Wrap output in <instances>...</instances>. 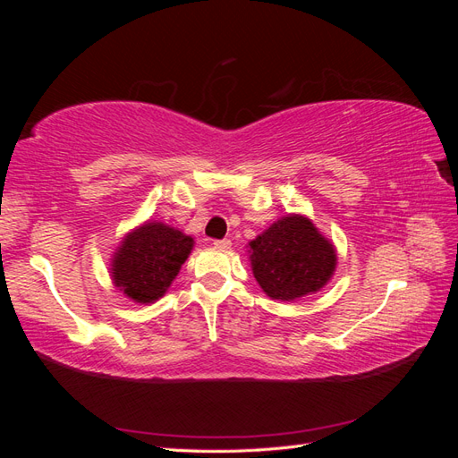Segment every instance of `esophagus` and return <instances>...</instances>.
<instances>
[{
	"label": "esophagus",
	"mask_w": 458,
	"mask_h": 458,
	"mask_svg": "<svg viewBox=\"0 0 458 458\" xmlns=\"http://www.w3.org/2000/svg\"><path fill=\"white\" fill-rule=\"evenodd\" d=\"M214 246L216 248H224V250H227V248H231V241L229 239H219V241H214Z\"/></svg>",
	"instance_id": "34e87169"
}]
</instances>
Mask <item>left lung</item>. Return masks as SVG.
<instances>
[{
  "label": "left lung",
  "instance_id": "1",
  "mask_svg": "<svg viewBox=\"0 0 458 458\" xmlns=\"http://www.w3.org/2000/svg\"><path fill=\"white\" fill-rule=\"evenodd\" d=\"M252 248L256 281L273 300H296L323 288L336 267V252L303 216H286L261 233Z\"/></svg>",
  "mask_w": 458,
  "mask_h": 458
}]
</instances>
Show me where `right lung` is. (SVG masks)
<instances>
[{
  "label": "right lung",
  "instance_id": "obj_1",
  "mask_svg": "<svg viewBox=\"0 0 458 458\" xmlns=\"http://www.w3.org/2000/svg\"><path fill=\"white\" fill-rule=\"evenodd\" d=\"M192 241L164 224H145L123 239L113 261V279L140 303L164 296L192 250Z\"/></svg>",
  "mask_w": 458,
  "mask_h": 458
}]
</instances>
